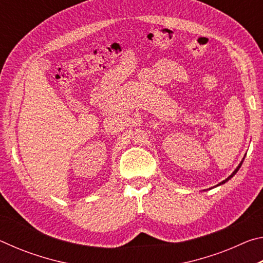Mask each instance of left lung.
<instances>
[{
	"label": "left lung",
	"mask_w": 263,
	"mask_h": 263,
	"mask_svg": "<svg viewBox=\"0 0 263 263\" xmlns=\"http://www.w3.org/2000/svg\"><path fill=\"white\" fill-rule=\"evenodd\" d=\"M245 157H246V155H245ZM243 160H245V158H243V159L241 160V162H240V163H239V166H238L237 168H235V169H234V172H233V173H232V174H231V175H230V176L228 177V179H226V180H224V181H221V182H220V183H218V184H217L216 186H218V185H221V184H224V183H226V182H228L229 180H231V179H232V177H233V176H234L235 174H237V172L239 171V168H240V167H241V164H242V162H243ZM213 188H215V186H213Z\"/></svg>",
	"instance_id": "obj_1"
}]
</instances>
